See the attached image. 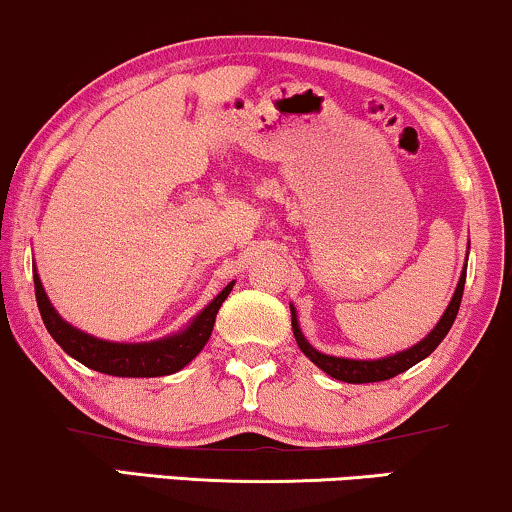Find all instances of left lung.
I'll return each instance as SVG.
<instances>
[{
  "mask_svg": "<svg viewBox=\"0 0 512 512\" xmlns=\"http://www.w3.org/2000/svg\"><path fill=\"white\" fill-rule=\"evenodd\" d=\"M463 286H465V269L461 274V281H458L456 286V293L451 297L449 307H446V312L442 314V319L432 331L425 335L423 340L418 342V345H413L409 349H404V352H397V354H390V357H383V359H345V357H331V354H321L319 349H314L309 345L307 338H304L302 331H300V323H297V314H295V307L290 304V314H293V333H295V340H297V347L302 349L304 354H307L309 359L314 361L316 366L321 368L323 373H328L331 378L335 380H342V383H380V380H390L394 375L409 371L411 366H416L418 361H423L425 357H430L432 352H435L439 342L446 338V333L451 331V326H454L456 321V314H458V307H461V297H463Z\"/></svg>",
  "mask_w": 512,
  "mask_h": 512,
  "instance_id": "1",
  "label": "left lung"
}]
</instances>
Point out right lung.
Listing matches in <instances>:
<instances>
[{
	"mask_svg": "<svg viewBox=\"0 0 512 512\" xmlns=\"http://www.w3.org/2000/svg\"><path fill=\"white\" fill-rule=\"evenodd\" d=\"M32 278H35V297L44 326H47L51 338L63 347V352L87 368H92V371L118 375V378H158V375L181 371L191 359L198 357L200 349L210 340L219 307H222V302L229 297L231 288H234V281H231L184 331L167 335L163 340L129 345V342L99 340L94 335L82 333L80 328L70 326L51 307L37 269L32 271Z\"/></svg>",
	"mask_w": 512,
	"mask_h": 512,
	"instance_id": "add662e5",
	"label": "right lung"
}]
</instances>
